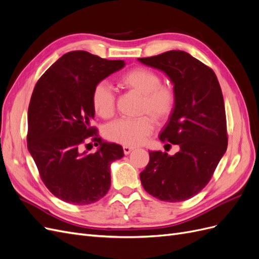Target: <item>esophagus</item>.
Segmentation results:
<instances>
[{
    "label": "esophagus",
    "instance_id": "esophagus-1",
    "mask_svg": "<svg viewBox=\"0 0 259 259\" xmlns=\"http://www.w3.org/2000/svg\"><path fill=\"white\" fill-rule=\"evenodd\" d=\"M133 150H134V148H133V147H130V146H124L123 147L124 154H130Z\"/></svg>",
    "mask_w": 259,
    "mask_h": 259
}]
</instances>
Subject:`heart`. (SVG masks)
<instances>
[{"label": "heart", "mask_w": 259, "mask_h": 259, "mask_svg": "<svg viewBox=\"0 0 259 259\" xmlns=\"http://www.w3.org/2000/svg\"><path fill=\"white\" fill-rule=\"evenodd\" d=\"M119 84L142 96L139 113L149 116L117 120L107 127L106 135L114 143L137 146L152 133V117L156 122H163L173 112L176 93L171 86L161 85L162 80L158 73L144 67L134 68L123 73L119 77ZM92 105L100 117H112L115 110V96L110 86L104 82L95 85L92 92Z\"/></svg>", "instance_id": "obj_1"}]
</instances>
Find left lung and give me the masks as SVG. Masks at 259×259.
Listing matches in <instances>:
<instances>
[{
	"instance_id": "left-lung-1",
	"label": "left lung",
	"mask_w": 259,
	"mask_h": 259,
	"mask_svg": "<svg viewBox=\"0 0 259 259\" xmlns=\"http://www.w3.org/2000/svg\"><path fill=\"white\" fill-rule=\"evenodd\" d=\"M138 61L163 71L174 85L175 108L159 138L179 147L174 155L149 151L150 160L140 173L142 185L161 201L188 200L207 185L227 150L221 85L213 70L184 51H168Z\"/></svg>"
}]
</instances>
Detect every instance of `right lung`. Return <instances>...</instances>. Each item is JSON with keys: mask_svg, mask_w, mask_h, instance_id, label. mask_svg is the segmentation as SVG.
I'll return each mask as SVG.
<instances>
[{"mask_svg": "<svg viewBox=\"0 0 259 259\" xmlns=\"http://www.w3.org/2000/svg\"><path fill=\"white\" fill-rule=\"evenodd\" d=\"M125 66L85 51L65 54L37 81L28 109V150L48 189L75 205L97 202L111 185L110 166L123 158L120 145L93 140L96 152L83 150L95 134L92 92L95 85Z\"/></svg>", "mask_w": 259, "mask_h": 259, "instance_id": "1", "label": "right lung"}]
</instances>
